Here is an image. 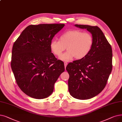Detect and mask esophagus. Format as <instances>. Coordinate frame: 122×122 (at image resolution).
Segmentation results:
<instances>
[{
  "mask_svg": "<svg viewBox=\"0 0 122 122\" xmlns=\"http://www.w3.org/2000/svg\"><path fill=\"white\" fill-rule=\"evenodd\" d=\"M67 64H68L67 62H64V66H65V68H66V67Z\"/></svg>",
  "mask_w": 122,
  "mask_h": 122,
  "instance_id": "esophagus-1",
  "label": "esophagus"
}]
</instances>
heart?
<instances>
[{
  "mask_svg": "<svg viewBox=\"0 0 122 122\" xmlns=\"http://www.w3.org/2000/svg\"><path fill=\"white\" fill-rule=\"evenodd\" d=\"M94 44L91 34L80 30H72L65 32L59 37V40H53L50 47L55 56H60L67 47L68 50L60 59L69 61L74 58L77 60L83 59L91 51Z\"/></svg>",
  "mask_w": 122,
  "mask_h": 122,
  "instance_id": "heart-1",
  "label": "heart"
}]
</instances>
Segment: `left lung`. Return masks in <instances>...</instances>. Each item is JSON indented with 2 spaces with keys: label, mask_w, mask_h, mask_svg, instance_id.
<instances>
[{
  "label": "left lung",
  "mask_w": 122,
  "mask_h": 122,
  "mask_svg": "<svg viewBox=\"0 0 122 122\" xmlns=\"http://www.w3.org/2000/svg\"><path fill=\"white\" fill-rule=\"evenodd\" d=\"M75 26L89 31L93 37L94 44L87 56L67 65L69 92L76 99H89L101 92L106 85L112 70V49L98 26Z\"/></svg>",
  "instance_id": "8db88e82"
}]
</instances>
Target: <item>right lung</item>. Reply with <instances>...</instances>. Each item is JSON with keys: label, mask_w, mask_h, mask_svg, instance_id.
<instances>
[{"label": "right lung", "mask_w": 122, "mask_h": 122, "mask_svg": "<svg viewBox=\"0 0 122 122\" xmlns=\"http://www.w3.org/2000/svg\"><path fill=\"white\" fill-rule=\"evenodd\" d=\"M64 24L30 25L12 47L11 67L16 82L25 94L42 99L52 93L54 84L64 71L63 62L51 53L53 38Z\"/></svg>", "instance_id": "add662e5"}]
</instances>
